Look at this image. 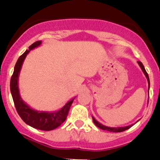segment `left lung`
I'll return each instance as SVG.
<instances>
[{"mask_svg":"<svg viewBox=\"0 0 160 160\" xmlns=\"http://www.w3.org/2000/svg\"><path fill=\"white\" fill-rule=\"evenodd\" d=\"M138 63L139 66H140L141 69H142V72H144V74H145V77H146L147 80H148V91H149L150 81H149V77H148V73H147V72H146V70H145V67H144L143 64H142L141 62H138ZM92 119H93V122H94V123L98 127V128H99L100 129H102V130H104V131H110V132H122V131H126V130L129 129V128H131L133 125H134V124H131V125H129V126L119 127V128H109V127H106V126H105V125H103V124H102V123H99V122L97 121V120H96V119L93 117V116H92Z\"/></svg>","mask_w":160,"mask_h":160,"instance_id":"obj_1","label":"left lung"}]
</instances>
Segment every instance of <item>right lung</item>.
Listing matches in <instances>:
<instances>
[{"mask_svg": "<svg viewBox=\"0 0 160 160\" xmlns=\"http://www.w3.org/2000/svg\"><path fill=\"white\" fill-rule=\"evenodd\" d=\"M41 41H40L33 43L29 47V50H26L18 58L14 68L12 77L11 78L10 90L15 108L20 117L26 124L36 129L41 130V131H52L58 128L66 120L69 108L75 97L68 101L67 103L59 110L54 112L38 111V110L31 108L22 100L20 95L19 89H18V77H19L23 62L26 55L29 53L31 50L38 48L39 46H41Z\"/></svg>", "mask_w": 160, "mask_h": 160, "instance_id": "right-lung-1", "label": "right lung"}]
</instances>
